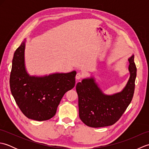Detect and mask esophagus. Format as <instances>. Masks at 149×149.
Listing matches in <instances>:
<instances>
[{"label":"esophagus","instance_id":"34e87169","mask_svg":"<svg viewBox=\"0 0 149 149\" xmlns=\"http://www.w3.org/2000/svg\"><path fill=\"white\" fill-rule=\"evenodd\" d=\"M83 77H84V74L81 72H77V74H76V76H75V78H76V79H77V80L81 79L83 78Z\"/></svg>","mask_w":149,"mask_h":149}]
</instances>
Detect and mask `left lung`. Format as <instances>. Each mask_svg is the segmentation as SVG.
Instances as JSON below:
<instances>
[{"mask_svg":"<svg viewBox=\"0 0 149 149\" xmlns=\"http://www.w3.org/2000/svg\"><path fill=\"white\" fill-rule=\"evenodd\" d=\"M130 78L122 91L113 95H104L93 78L85 79L76 85L80 119L91 127L112 125L118 121L133 97L136 77L134 56L129 59Z\"/></svg>","mask_w":149,"mask_h":149,"instance_id":"left-lung-1","label":"left lung"}]
</instances>
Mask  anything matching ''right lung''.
<instances>
[{"label":"right lung","instance_id":"add662e5","mask_svg":"<svg viewBox=\"0 0 149 149\" xmlns=\"http://www.w3.org/2000/svg\"><path fill=\"white\" fill-rule=\"evenodd\" d=\"M25 42L16 50L9 79L18 107L28 118L44 121L55 115L65 93L75 86L76 72L38 77L29 76L24 65Z\"/></svg>","mask_w":149,"mask_h":149}]
</instances>
